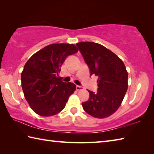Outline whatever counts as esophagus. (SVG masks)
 I'll list each match as a JSON object with an SVG mask.
<instances>
[{
	"label": "esophagus",
	"mask_w": 154,
	"mask_h": 154,
	"mask_svg": "<svg viewBox=\"0 0 154 154\" xmlns=\"http://www.w3.org/2000/svg\"><path fill=\"white\" fill-rule=\"evenodd\" d=\"M76 89L77 91H81V90H83V87L82 86H80V85H76Z\"/></svg>",
	"instance_id": "obj_1"
}]
</instances>
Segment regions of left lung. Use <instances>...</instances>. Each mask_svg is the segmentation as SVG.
I'll return each instance as SVG.
<instances>
[{
	"mask_svg": "<svg viewBox=\"0 0 154 154\" xmlns=\"http://www.w3.org/2000/svg\"><path fill=\"white\" fill-rule=\"evenodd\" d=\"M90 70L98 77L97 93L88 90L89 99L82 103L91 116L104 119L115 112L128 89V73L123 61L103 45L91 42L76 44Z\"/></svg>",
	"mask_w": 154,
	"mask_h": 154,
	"instance_id": "1",
	"label": "left lung"
}]
</instances>
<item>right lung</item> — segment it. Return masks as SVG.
Segmentation results:
<instances>
[{
	"instance_id": "add662e5",
	"label": "right lung",
	"mask_w": 154,
	"mask_h": 154,
	"mask_svg": "<svg viewBox=\"0 0 154 154\" xmlns=\"http://www.w3.org/2000/svg\"><path fill=\"white\" fill-rule=\"evenodd\" d=\"M77 51L74 44H54L36 52L26 63L21 74L22 87L35 113L50 116L64 109L76 85L63 82L59 74L66 58Z\"/></svg>"
}]
</instances>
